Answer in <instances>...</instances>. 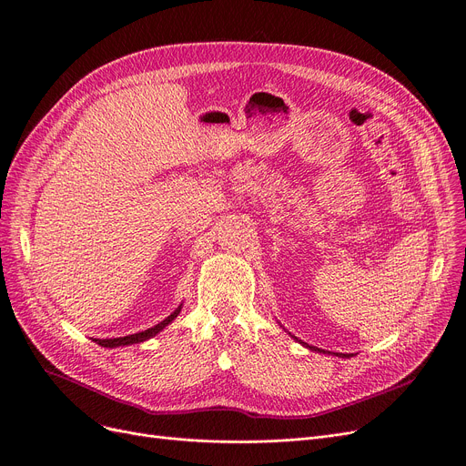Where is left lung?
<instances>
[{
	"mask_svg": "<svg viewBox=\"0 0 466 466\" xmlns=\"http://www.w3.org/2000/svg\"><path fill=\"white\" fill-rule=\"evenodd\" d=\"M291 337H293V335H291ZM293 339H295V337H293ZM295 340H297V339H295ZM299 342H300V340H299ZM300 344L307 346V348H310L312 351H323V353H325V350H319V348H316V346H309L307 342H300ZM337 355H339V358H344V360H346V358H351L353 353H337Z\"/></svg>",
	"mask_w": 466,
	"mask_h": 466,
	"instance_id": "8db88e82",
	"label": "left lung"
}]
</instances>
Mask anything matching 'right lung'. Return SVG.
<instances>
[{"label": "right lung", "instance_id": "right-lung-1", "mask_svg": "<svg viewBox=\"0 0 466 466\" xmlns=\"http://www.w3.org/2000/svg\"><path fill=\"white\" fill-rule=\"evenodd\" d=\"M180 310H182V305H180L173 314H169L166 319L159 321V323L154 325V327H150V329H147V331L135 333V335H127V337H118V339H94V342L99 344V346H103V348H118V346H131V344L145 342V340L156 337L159 331L166 329V327L180 314Z\"/></svg>", "mask_w": 466, "mask_h": 466}]
</instances>
